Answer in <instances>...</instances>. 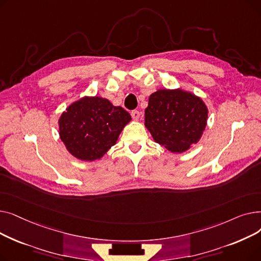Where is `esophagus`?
Segmentation results:
<instances>
[{
    "mask_svg": "<svg viewBox=\"0 0 261 261\" xmlns=\"http://www.w3.org/2000/svg\"><path fill=\"white\" fill-rule=\"evenodd\" d=\"M140 115H141V113L139 111H136V110H134V111L131 112V116L134 120H138L140 118Z\"/></svg>",
    "mask_w": 261,
    "mask_h": 261,
    "instance_id": "esophagus-1",
    "label": "esophagus"
}]
</instances>
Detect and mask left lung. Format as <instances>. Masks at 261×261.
<instances>
[{
  "label": "left lung",
  "mask_w": 261,
  "mask_h": 261,
  "mask_svg": "<svg viewBox=\"0 0 261 261\" xmlns=\"http://www.w3.org/2000/svg\"><path fill=\"white\" fill-rule=\"evenodd\" d=\"M207 117V106L199 96L181 88L161 89L149 96L145 127L155 143L183 153L200 141Z\"/></svg>",
  "instance_id": "8db88e82"
}]
</instances>
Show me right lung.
Returning a JSON list of instances; mask_svg holds the SVG:
<instances>
[{
  "label": "right lung",
  "instance_id": "add662e5",
  "mask_svg": "<svg viewBox=\"0 0 261 261\" xmlns=\"http://www.w3.org/2000/svg\"><path fill=\"white\" fill-rule=\"evenodd\" d=\"M131 121L130 114L99 96H85L68 106L58 120L59 136L74 158L100 160Z\"/></svg>",
  "mask_w": 261,
  "mask_h": 261
}]
</instances>
